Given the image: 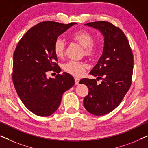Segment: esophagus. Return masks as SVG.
I'll use <instances>...</instances> for the list:
<instances>
[{
	"label": "esophagus",
	"mask_w": 148,
	"mask_h": 148,
	"mask_svg": "<svg viewBox=\"0 0 148 148\" xmlns=\"http://www.w3.org/2000/svg\"><path fill=\"white\" fill-rule=\"evenodd\" d=\"M75 83L76 85H78L79 83V79L75 78Z\"/></svg>",
	"instance_id": "1"
}]
</instances>
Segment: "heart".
<instances>
[{"instance_id":"heart-1","label":"heart","mask_w":148,"mask_h":148,"mask_svg":"<svg viewBox=\"0 0 148 148\" xmlns=\"http://www.w3.org/2000/svg\"><path fill=\"white\" fill-rule=\"evenodd\" d=\"M72 40L84 47L83 54L88 57H94L99 53L100 46L94 42V37L92 34L85 29L74 32L71 35ZM66 44L61 38H56L54 43V51L57 57L62 58L65 54ZM88 65L83 61L69 60L62 64V69L67 73L75 77L82 76Z\"/></svg>"}]
</instances>
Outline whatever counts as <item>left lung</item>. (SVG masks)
<instances>
[{
    "label": "left lung",
    "mask_w": 148,
    "mask_h": 148,
    "mask_svg": "<svg viewBox=\"0 0 148 148\" xmlns=\"http://www.w3.org/2000/svg\"><path fill=\"white\" fill-rule=\"evenodd\" d=\"M102 32L104 37L103 53L90 75L96 79L84 78L88 94L84 98L85 108L96 116L108 114L120 104L132 82L133 55L128 40L120 28L108 21L85 24ZM98 79L103 81L97 84Z\"/></svg>",
    "instance_id": "1"
}]
</instances>
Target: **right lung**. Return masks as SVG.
Segmentation results:
<instances>
[{
  "instance_id": "right-lung-1",
  "label": "right lung",
  "mask_w": 148,
  "mask_h": 148,
  "mask_svg": "<svg viewBox=\"0 0 148 148\" xmlns=\"http://www.w3.org/2000/svg\"><path fill=\"white\" fill-rule=\"evenodd\" d=\"M76 23L63 24L43 21L23 36L13 54V82L19 98L28 110L40 116H48L57 110L64 92L75 80L61 69L54 51V43L60 34ZM48 71L57 72L55 78L46 77Z\"/></svg>"
}]
</instances>
